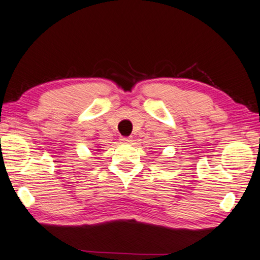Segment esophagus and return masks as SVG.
<instances>
[{
	"label": "esophagus",
	"instance_id": "esophagus-1",
	"mask_svg": "<svg viewBox=\"0 0 260 260\" xmlns=\"http://www.w3.org/2000/svg\"><path fill=\"white\" fill-rule=\"evenodd\" d=\"M120 141H121L122 143H132V138H121L120 139Z\"/></svg>",
	"mask_w": 260,
	"mask_h": 260
}]
</instances>
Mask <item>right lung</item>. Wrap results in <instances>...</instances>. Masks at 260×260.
Listing matches in <instances>:
<instances>
[{
	"mask_svg": "<svg viewBox=\"0 0 260 260\" xmlns=\"http://www.w3.org/2000/svg\"><path fill=\"white\" fill-rule=\"evenodd\" d=\"M96 150H99V149H96Z\"/></svg>",
	"mask_w": 260,
	"mask_h": 260,
	"instance_id": "right-lung-1",
	"label": "right lung"
}]
</instances>
